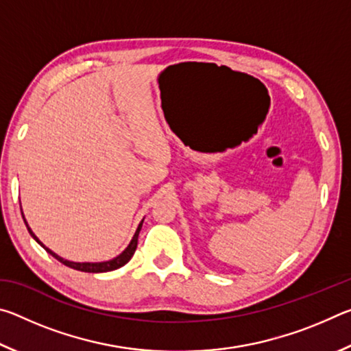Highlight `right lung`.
I'll return each mask as SVG.
<instances>
[{"label":"right lung","mask_w":351,"mask_h":351,"mask_svg":"<svg viewBox=\"0 0 351 351\" xmlns=\"http://www.w3.org/2000/svg\"><path fill=\"white\" fill-rule=\"evenodd\" d=\"M21 215H23V213H21ZM25 223H26V219H25ZM26 226H27V223H26ZM141 228H142V223L139 224V228H138V230H136V234H134V237H133L132 243H130L125 251H123L121 255H119V257L112 258V260H110V261H102V263H75V261L63 260L62 257H58L57 254H54L52 251H49V249H47L46 246L41 245V241L37 239V237L34 235V232L31 230V228H29V226H27V230H29V234H31V235L34 237V239L37 240V241L40 243V245L43 246V247L46 249V251L52 255V257L57 258V260L60 261V263H63L64 266H68V268H73V269H77V271H83V272H108V271H114V269H117V268H121V266H123V265H127L128 261H130V258L133 257L136 247H138V237H139Z\"/></svg>","instance_id":"obj_1"}]
</instances>
